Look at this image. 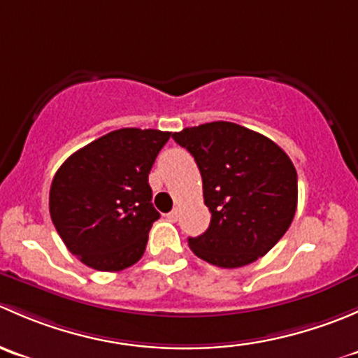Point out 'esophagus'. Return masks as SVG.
<instances>
[{"mask_svg": "<svg viewBox=\"0 0 358 358\" xmlns=\"http://www.w3.org/2000/svg\"><path fill=\"white\" fill-rule=\"evenodd\" d=\"M166 216H168L169 222H176V220H178V216H180V211H178V209H173V211H169Z\"/></svg>", "mask_w": 358, "mask_h": 358, "instance_id": "1", "label": "esophagus"}]
</instances>
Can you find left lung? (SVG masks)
I'll return each instance as SVG.
<instances>
[{"mask_svg": "<svg viewBox=\"0 0 358 358\" xmlns=\"http://www.w3.org/2000/svg\"><path fill=\"white\" fill-rule=\"evenodd\" d=\"M202 176L211 223L190 237L194 255L222 268L249 265L289 229L298 204V175L289 156L266 136L215 121L173 133Z\"/></svg>", "mask_w": 358, "mask_h": 358, "instance_id": "1", "label": "left lung"}]
</instances>
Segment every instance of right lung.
Returning <instances> with one entry per match:
<instances>
[{"label":"right lung","mask_w":358,"mask_h":358,"mask_svg":"<svg viewBox=\"0 0 358 358\" xmlns=\"http://www.w3.org/2000/svg\"><path fill=\"white\" fill-rule=\"evenodd\" d=\"M171 133L122 128L66 159L50 189V216L69 251L100 272L135 265L159 218L149 173Z\"/></svg>","instance_id":"right-lung-1"}]
</instances>
